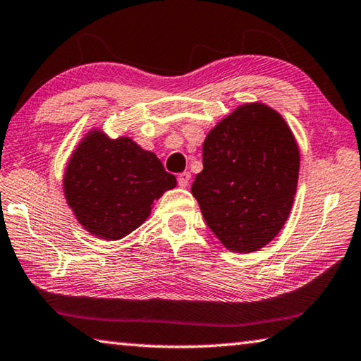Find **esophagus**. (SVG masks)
<instances>
[{
    "instance_id": "esophagus-1",
    "label": "esophagus",
    "mask_w": 361,
    "mask_h": 361,
    "mask_svg": "<svg viewBox=\"0 0 361 361\" xmlns=\"http://www.w3.org/2000/svg\"><path fill=\"white\" fill-rule=\"evenodd\" d=\"M176 180H178V185L181 188H186L188 185H190L191 173H190V171H183V173H180L178 176H176Z\"/></svg>"
}]
</instances>
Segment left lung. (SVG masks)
I'll list each match as a JSON object with an SVG mask.
<instances>
[{
    "label": "left lung",
    "mask_w": 361,
    "mask_h": 361,
    "mask_svg": "<svg viewBox=\"0 0 361 361\" xmlns=\"http://www.w3.org/2000/svg\"><path fill=\"white\" fill-rule=\"evenodd\" d=\"M191 192L225 247L254 252L288 220L299 178V147L273 109L245 104L210 131Z\"/></svg>",
    "instance_id": "left-lung-1"
}]
</instances>
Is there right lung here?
Segmentation results:
<instances>
[{
    "instance_id": "right-lung-1",
    "label": "right lung",
    "mask_w": 361,
    "mask_h": 361,
    "mask_svg": "<svg viewBox=\"0 0 361 361\" xmlns=\"http://www.w3.org/2000/svg\"><path fill=\"white\" fill-rule=\"evenodd\" d=\"M176 186L156 154L128 138L107 140L93 131L82 141L64 178V192L77 220L94 236L114 241L136 230L152 204Z\"/></svg>"
}]
</instances>
